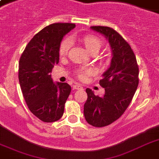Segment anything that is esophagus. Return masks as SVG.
Here are the masks:
<instances>
[{
  "label": "esophagus",
  "mask_w": 159,
  "mask_h": 159,
  "mask_svg": "<svg viewBox=\"0 0 159 159\" xmlns=\"http://www.w3.org/2000/svg\"><path fill=\"white\" fill-rule=\"evenodd\" d=\"M72 89L73 90H79V89H82V87L81 86V85L79 84H76L73 86V87H72Z\"/></svg>",
  "instance_id": "1"
}]
</instances>
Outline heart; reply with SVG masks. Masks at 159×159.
Wrapping results in <instances>:
<instances>
[{
    "instance_id": "obj_1",
    "label": "heart",
    "mask_w": 159,
    "mask_h": 159,
    "mask_svg": "<svg viewBox=\"0 0 159 159\" xmlns=\"http://www.w3.org/2000/svg\"><path fill=\"white\" fill-rule=\"evenodd\" d=\"M79 39L85 48L91 54L92 53H97L100 50V48L102 47V42L97 36L94 34H87L84 35L79 36L78 37ZM70 48V40L68 39H64L61 42L59 45V54L60 56H65L67 54ZM92 69L90 68H84V69L79 70L77 72V76L81 80H84L87 76L92 74Z\"/></svg>"
}]
</instances>
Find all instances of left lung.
<instances>
[{
	"label": "left lung",
	"mask_w": 159,
	"mask_h": 159,
	"mask_svg": "<svg viewBox=\"0 0 159 159\" xmlns=\"http://www.w3.org/2000/svg\"><path fill=\"white\" fill-rule=\"evenodd\" d=\"M108 40L112 50L111 66L103 73L100 85L103 97L87 88L84 116L94 127H104L118 120L128 108L139 85V66L130 45L115 30L106 26H92Z\"/></svg>",
	"instance_id": "left-lung-1"
}]
</instances>
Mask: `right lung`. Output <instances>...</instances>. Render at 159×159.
<instances>
[{
	"label": "right lung",
	"instance_id": "1",
	"mask_svg": "<svg viewBox=\"0 0 159 159\" xmlns=\"http://www.w3.org/2000/svg\"><path fill=\"white\" fill-rule=\"evenodd\" d=\"M75 24L54 23L34 36L19 62V82L30 111L43 122L58 120L71 92L66 82H53L51 72L59 61V45Z\"/></svg>",
	"mask_w": 159,
	"mask_h": 159
}]
</instances>
